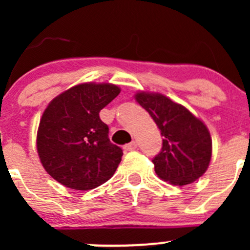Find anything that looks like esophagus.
I'll return each instance as SVG.
<instances>
[{
  "mask_svg": "<svg viewBox=\"0 0 250 250\" xmlns=\"http://www.w3.org/2000/svg\"><path fill=\"white\" fill-rule=\"evenodd\" d=\"M138 147V143L137 141H132V143H129V144H127V145H125V151H133V150H135V148Z\"/></svg>",
  "mask_w": 250,
  "mask_h": 250,
  "instance_id": "1",
  "label": "esophagus"
}]
</instances>
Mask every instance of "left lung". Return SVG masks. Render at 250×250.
<instances>
[{"label": "left lung", "instance_id": "8db88e82", "mask_svg": "<svg viewBox=\"0 0 250 250\" xmlns=\"http://www.w3.org/2000/svg\"><path fill=\"white\" fill-rule=\"evenodd\" d=\"M135 100L150 113L163 137L162 150L152 160L156 174L179 186L201 178L211 158V138L206 125L160 93H137Z\"/></svg>", "mask_w": 250, "mask_h": 250}]
</instances>
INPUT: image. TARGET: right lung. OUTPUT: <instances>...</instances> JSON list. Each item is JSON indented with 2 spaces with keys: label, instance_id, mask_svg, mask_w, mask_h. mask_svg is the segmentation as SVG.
I'll return each mask as SVG.
<instances>
[{
  "label": "right lung",
  "instance_id": "right-lung-1",
  "mask_svg": "<svg viewBox=\"0 0 250 250\" xmlns=\"http://www.w3.org/2000/svg\"><path fill=\"white\" fill-rule=\"evenodd\" d=\"M120 92L111 83H82L49 103L37 130V152L58 183L87 191L115 174L122 148L110 141L109 127L99 112Z\"/></svg>",
  "mask_w": 250,
  "mask_h": 250
}]
</instances>
